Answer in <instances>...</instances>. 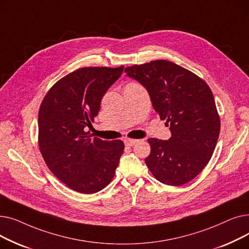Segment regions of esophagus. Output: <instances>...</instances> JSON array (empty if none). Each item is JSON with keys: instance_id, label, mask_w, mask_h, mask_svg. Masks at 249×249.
Here are the masks:
<instances>
[{"instance_id": "obj_1", "label": "esophagus", "mask_w": 249, "mask_h": 249, "mask_svg": "<svg viewBox=\"0 0 249 249\" xmlns=\"http://www.w3.org/2000/svg\"><path fill=\"white\" fill-rule=\"evenodd\" d=\"M137 142H138L137 139H131V138H126L124 140L125 145H127V146H133L135 143H137Z\"/></svg>"}]
</instances>
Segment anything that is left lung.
Instances as JSON below:
<instances>
[{
	"instance_id": "left-lung-1",
	"label": "left lung",
	"mask_w": 249,
	"mask_h": 249,
	"mask_svg": "<svg viewBox=\"0 0 249 249\" xmlns=\"http://www.w3.org/2000/svg\"><path fill=\"white\" fill-rule=\"evenodd\" d=\"M144 87L154 110L169 126L168 140L149 138L145 163L164 185L181 186L211 160L220 133V118L211 89L192 71L168 60L125 69Z\"/></svg>"
}]
</instances>
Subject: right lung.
<instances>
[{
    "instance_id": "1",
    "label": "right lung",
    "mask_w": 249,
    "mask_h": 249,
    "mask_svg": "<svg viewBox=\"0 0 249 249\" xmlns=\"http://www.w3.org/2000/svg\"><path fill=\"white\" fill-rule=\"evenodd\" d=\"M124 67L83 68L56 82L38 113V143L48 168L70 189L94 194L106 188L124 150L121 140L91 137L88 128Z\"/></svg>"
}]
</instances>
